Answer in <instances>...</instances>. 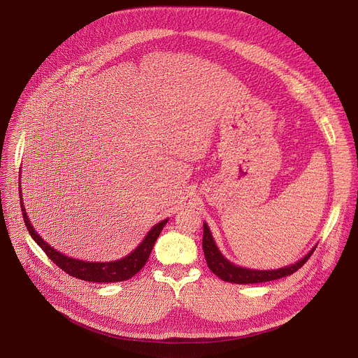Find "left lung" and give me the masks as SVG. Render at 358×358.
<instances>
[{"label":"left lung","mask_w":358,"mask_h":358,"mask_svg":"<svg viewBox=\"0 0 358 358\" xmlns=\"http://www.w3.org/2000/svg\"><path fill=\"white\" fill-rule=\"evenodd\" d=\"M202 249L203 255H206V261L208 268L222 280L229 283H238V285H248V283H262V282H271L276 280L285 276H289L299 271L308 259L312 257L316 246L306 255L304 258L297 261L296 264H292L290 266H285L280 269H272V271H255V269H246L236 266L231 264L224 255L217 248L214 238L211 235V231L208 225L203 222V236H202Z\"/></svg>","instance_id":"1"}]
</instances>
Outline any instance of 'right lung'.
Returning a JSON list of instances; mask_svg holds the SVG:
<instances>
[{
  "instance_id": "right-lung-1",
  "label": "right lung",
  "mask_w": 358,
  "mask_h": 358,
  "mask_svg": "<svg viewBox=\"0 0 358 358\" xmlns=\"http://www.w3.org/2000/svg\"><path fill=\"white\" fill-rule=\"evenodd\" d=\"M21 188V185H20ZM20 195L21 189H20ZM21 198V196H20ZM22 199V198H21ZM21 211L24 217V222L27 225L28 232L34 238V241L41 246V249L48 255V258L52 261L55 265H58L62 271H65L68 275L86 280V282H99V283H115V282H123L130 278H133L137 272L141 271V268L148 261V257L151 253L155 242L157 241L160 232L163 231L164 225L169 220H164L152 227L145 238L141 241V243L129 253L126 258H122L119 261L113 262H85L79 259H73L66 257V255L58 252L50 245H48L35 231V228L31 225V221L27 215V211L24 208V203L21 201Z\"/></svg>"
}]
</instances>
